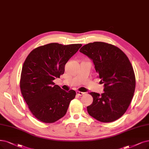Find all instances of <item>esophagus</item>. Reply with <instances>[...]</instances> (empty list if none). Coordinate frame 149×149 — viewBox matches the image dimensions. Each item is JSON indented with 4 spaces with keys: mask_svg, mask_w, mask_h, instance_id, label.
Here are the masks:
<instances>
[{
    "mask_svg": "<svg viewBox=\"0 0 149 149\" xmlns=\"http://www.w3.org/2000/svg\"><path fill=\"white\" fill-rule=\"evenodd\" d=\"M76 93H77V95H79V96H82V95H85V93H84V92H81V91H77L76 92Z\"/></svg>",
    "mask_w": 149,
    "mask_h": 149,
    "instance_id": "34e87169",
    "label": "esophagus"
}]
</instances>
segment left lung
Returning <instances> with one entry per match:
<instances>
[{
	"label": "left lung",
	"instance_id": "1",
	"mask_svg": "<svg viewBox=\"0 0 149 149\" xmlns=\"http://www.w3.org/2000/svg\"><path fill=\"white\" fill-rule=\"evenodd\" d=\"M80 52L93 60L104 92L90 94L93 103L87 107L89 115L103 123L120 118L128 109L134 96L136 78L127 56L111 44L95 42L85 45Z\"/></svg>",
	"mask_w": 149,
	"mask_h": 149
}]
</instances>
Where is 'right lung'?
<instances>
[{"mask_svg":"<svg viewBox=\"0 0 149 149\" xmlns=\"http://www.w3.org/2000/svg\"><path fill=\"white\" fill-rule=\"evenodd\" d=\"M82 46L58 43L38 47L27 56L21 70L20 89L31 113L41 122L52 123L65 115L76 93L66 92L53 80L64 72L65 65Z\"/></svg>","mask_w":149,"mask_h":149,"instance_id":"right-lung-1","label":"right lung"}]
</instances>
